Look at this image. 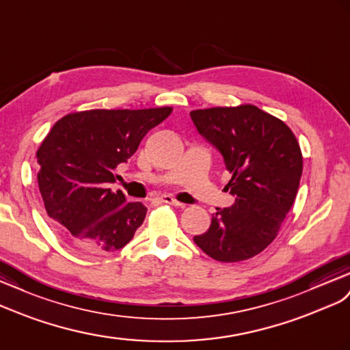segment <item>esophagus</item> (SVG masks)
<instances>
[{
  "label": "esophagus",
  "instance_id": "1",
  "mask_svg": "<svg viewBox=\"0 0 350 350\" xmlns=\"http://www.w3.org/2000/svg\"><path fill=\"white\" fill-rule=\"evenodd\" d=\"M159 201L164 202V204L174 205V207H180V208H185V207H186L185 204H182L180 201H177L176 198H173V196H170V195H163V196H161V198H159Z\"/></svg>",
  "mask_w": 350,
  "mask_h": 350
}]
</instances>
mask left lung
Instances as JSON below:
<instances>
[{"instance_id":"left-lung-1","label":"left lung","mask_w":350,"mask_h":350,"mask_svg":"<svg viewBox=\"0 0 350 350\" xmlns=\"http://www.w3.org/2000/svg\"><path fill=\"white\" fill-rule=\"evenodd\" d=\"M196 130L219 149L235 204L217 208L195 244L223 263L248 260L272 243L293 207L303 172L297 139L284 121L254 105L191 112Z\"/></svg>"}]
</instances>
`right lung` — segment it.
I'll return each instance as SVG.
<instances>
[{
    "label": "right lung",
    "instance_id": "right-lung-1",
    "mask_svg": "<svg viewBox=\"0 0 350 350\" xmlns=\"http://www.w3.org/2000/svg\"><path fill=\"white\" fill-rule=\"evenodd\" d=\"M173 107L90 109L60 118L37 150L38 186L60 238L87 254L129 244L146 217L142 202L113 192L116 168Z\"/></svg>",
    "mask_w": 350,
    "mask_h": 350
}]
</instances>
